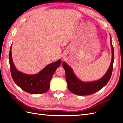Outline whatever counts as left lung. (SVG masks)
Listing matches in <instances>:
<instances>
[{"label":"left lung","mask_w":123,"mask_h":123,"mask_svg":"<svg viewBox=\"0 0 123 123\" xmlns=\"http://www.w3.org/2000/svg\"><path fill=\"white\" fill-rule=\"evenodd\" d=\"M111 60L110 66L107 72L103 77L95 81L85 82L81 81L75 74L73 69L66 62H62V66L66 73V80L68 85V88L72 93L85 96L94 94L103 88L110 80L111 74H112L113 63L114 59V48L111 43Z\"/></svg>","instance_id":"obj_1"}]
</instances>
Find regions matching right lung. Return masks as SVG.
Returning a JSON list of instances; mask_svg holds the SVG:
<instances>
[{
  "label": "right lung",
  "mask_w": 123,
  "mask_h": 123,
  "mask_svg": "<svg viewBox=\"0 0 123 123\" xmlns=\"http://www.w3.org/2000/svg\"><path fill=\"white\" fill-rule=\"evenodd\" d=\"M12 47L11 46L9 64L11 75L16 84L30 94H39L47 92L50 88V81L55 72L62 63L61 60L48 64L36 74H26L19 71L14 65L12 58Z\"/></svg>",
  "instance_id": "obj_1"
}]
</instances>
